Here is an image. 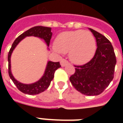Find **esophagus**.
<instances>
[{"mask_svg": "<svg viewBox=\"0 0 123 123\" xmlns=\"http://www.w3.org/2000/svg\"><path fill=\"white\" fill-rule=\"evenodd\" d=\"M68 63V62L67 61L66 59H62L61 61V65L62 67H64V66H66L67 64Z\"/></svg>", "mask_w": 123, "mask_h": 123, "instance_id": "1", "label": "esophagus"}]
</instances>
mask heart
Wrapping results in <instances>:
<instances>
[{
  "label": "heart",
  "mask_w": 123,
  "mask_h": 123,
  "mask_svg": "<svg viewBox=\"0 0 123 123\" xmlns=\"http://www.w3.org/2000/svg\"><path fill=\"white\" fill-rule=\"evenodd\" d=\"M53 51L63 55L69 51L70 59L75 64H84L90 61L96 49L93 35L89 31L76 30L61 33L52 46Z\"/></svg>",
  "instance_id": "obj_1"
}]
</instances>
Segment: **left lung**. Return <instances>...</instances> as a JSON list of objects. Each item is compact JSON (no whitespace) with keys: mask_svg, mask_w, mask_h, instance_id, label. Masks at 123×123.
Here are the masks:
<instances>
[{"mask_svg":"<svg viewBox=\"0 0 123 123\" xmlns=\"http://www.w3.org/2000/svg\"><path fill=\"white\" fill-rule=\"evenodd\" d=\"M97 42V49L90 61L82 66H75L70 81L76 90L86 95L103 92L114 77L117 60L113 46L107 38L91 28Z\"/></svg>","mask_w":123,"mask_h":123,"instance_id":"1","label":"left lung"}]
</instances>
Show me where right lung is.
Masks as SVG:
<instances>
[{
    "label": "right lung",
    "mask_w": 123,
    "mask_h": 123,
    "mask_svg": "<svg viewBox=\"0 0 123 123\" xmlns=\"http://www.w3.org/2000/svg\"><path fill=\"white\" fill-rule=\"evenodd\" d=\"M28 36H34V37H37L41 39H43L45 40V43L49 47L51 37H52L51 28H48V27H44V26H35L33 28H30V30H28L24 33H23L22 34L19 35L15 39L14 43H12V45L10 49L8 55V74H9L10 78L12 79L14 84L16 86V87L19 90L25 94L36 95V94H39L40 93L43 92L48 88L51 84V82L53 79L54 74H55V70L61 66L59 63V62H55L48 61L43 76L36 82L33 83V84H25L20 82L16 80L11 72V64H10L11 55L18 44L20 43L23 39Z\"/></svg>",
    "instance_id": "obj_1"
}]
</instances>
